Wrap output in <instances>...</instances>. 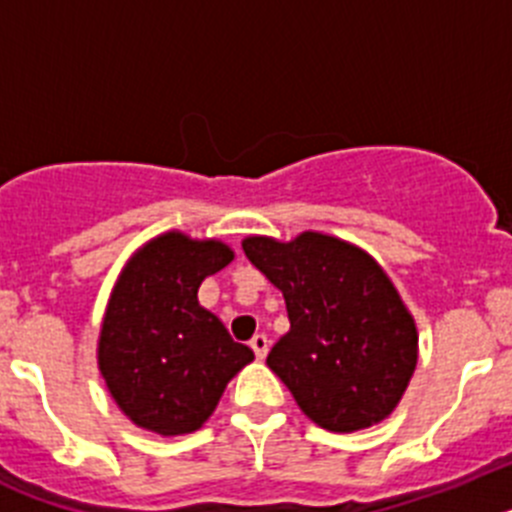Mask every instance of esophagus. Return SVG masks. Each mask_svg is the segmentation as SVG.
Returning <instances> with one entry per match:
<instances>
[{
  "label": "esophagus",
  "instance_id": "obj_1",
  "mask_svg": "<svg viewBox=\"0 0 512 512\" xmlns=\"http://www.w3.org/2000/svg\"><path fill=\"white\" fill-rule=\"evenodd\" d=\"M251 348H253V354H256V359H264V356L269 354V338H266L264 333L253 336L251 338Z\"/></svg>",
  "mask_w": 512,
  "mask_h": 512
}]
</instances>
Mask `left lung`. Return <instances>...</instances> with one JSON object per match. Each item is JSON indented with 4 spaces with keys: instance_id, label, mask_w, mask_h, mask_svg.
<instances>
[{
    "instance_id": "1",
    "label": "left lung",
    "mask_w": 512,
    "mask_h": 512,
    "mask_svg": "<svg viewBox=\"0 0 512 512\" xmlns=\"http://www.w3.org/2000/svg\"><path fill=\"white\" fill-rule=\"evenodd\" d=\"M243 251L287 302L289 330L266 364L302 413L333 433L390 418L418 366V328L374 256L318 230L248 235Z\"/></svg>"
}]
</instances>
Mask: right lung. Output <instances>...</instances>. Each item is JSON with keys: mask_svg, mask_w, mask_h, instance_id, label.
<instances>
[{"mask_svg": "<svg viewBox=\"0 0 512 512\" xmlns=\"http://www.w3.org/2000/svg\"><path fill=\"white\" fill-rule=\"evenodd\" d=\"M217 238L169 230L138 248L122 266L107 300L97 364L112 400L138 428L184 436L215 413L230 379L253 361L197 289L233 261Z\"/></svg>", "mask_w": 512, "mask_h": 512, "instance_id": "1", "label": "right lung"}]
</instances>
